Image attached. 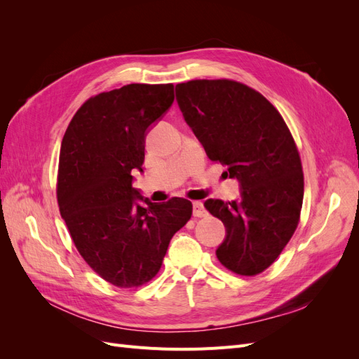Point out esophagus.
<instances>
[{"mask_svg":"<svg viewBox=\"0 0 359 359\" xmlns=\"http://www.w3.org/2000/svg\"><path fill=\"white\" fill-rule=\"evenodd\" d=\"M193 215L198 217V219H202V217L206 215L202 202H193Z\"/></svg>","mask_w":359,"mask_h":359,"instance_id":"1","label":"esophagus"}]
</instances>
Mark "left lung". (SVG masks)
Returning <instances> with one entry per match:
<instances>
[{
	"mask_svg": "<svg viewBox=\"0 0 359 359\" xmlns=\"http://www.w3.org/2000/svg\"><path fill=\"white\" fill-rule=\"evenodd\" d=\"M180 109L206 156L227 166L241 199H208L226 226L220 264L253 277L273 265L299 223L304 173L283 116L259 91L232 79H194L175 86Z\"/></svg>",
	"mask_w": 359,
	"mask_h": 359,
	"instance_id": "obj_1",
	"label": "left lung"
}]
</instances>
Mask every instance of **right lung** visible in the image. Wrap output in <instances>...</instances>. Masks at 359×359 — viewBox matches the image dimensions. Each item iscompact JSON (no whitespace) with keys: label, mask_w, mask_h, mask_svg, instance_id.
Wrapping results in <instances>:
<instances>
[{"label":"right lung","mask_w":359,"mask_h":359,"mask_svg":"<svg viewBox=\"0 0 359 359\" xmlns=\"http://www.w3.org/2000/svg\"><path fill=\"white\" fill-rule=\"evenodd\" d=\"M172 102V83H130L93 95L74 114L61 142V217L85 262L121 289L157 276L172 236L193 212L187 199L157 205L132 187V170H142L147 128Z\"/></svg>","instance_id":"obj_1"}]
</instances>
